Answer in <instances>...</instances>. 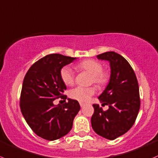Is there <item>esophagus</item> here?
Masks as SVG:
<instances>
[{"label": "esophagus", "instance_id": "esophagus-1", "mask_svg": "<svg viewBox=\"0 0 158 158\" xmlns=\"http://www.w3.org/2000/svg\"><path fill=\"white\" fill-rule=\"evenodd\" d=\"M80 105H81V107H84V105H85V104H84V103H80Z\"/></svg>", "mask_w": 158, "mask_h": 158}]
</instances>
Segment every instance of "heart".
<instances>
[{"mask_svg":"<svg viewBox=\"0 0 158 158\" xmlns=\"http://www.w3.org/2000/svg\"><path fill=\"white\" fill-rule=\"evenodd\" d=\"M77 69L85 71L92 75V82L98 86H103L108 81V74L103 71V65L95 60H86L77 65ZM60 77L64 84L71 86L74 82V71L70 66H65L60 71ZM95 88L93 87H77L70 91L69 94L72 99L80 102H87L94 94Z\"/></svg>","mask_w":158,"mask_h":158,"instance_id":"b5f03b06","label":"heart"}]
</instances>
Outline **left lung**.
<instances>
[{"mask_svg":"<svg viewBox=\"0 0 158 158\" xmlns=\"http://www.w3.org/2000/svg\"><path fill=\"white\" fill-rule=\"evenodd\" d=\"M97 57L110 63L108 84L98 97L101 105H108L109 108L104 111L99 104H93L91 126L98 135L114 140L128 131L135 122L140 104L138 83L130 64L119 54L108 51Z\"/></svg>","mask_w":158,"mask_h":158,"instance_id":"8db88e82","label":"left lung"}]
</instances>
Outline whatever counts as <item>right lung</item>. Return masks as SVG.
<instances>
[{"mask_svg":"<svg viewBox=\"0 0 158 158\" xmlns=\"http://www.w3.org/2000/svg\"><path fill=\"white\" fill-rule=\"evenodd\" d=\"M76 59L60 54H48L30 68L23 81L21 113L33 131L48 140L68 134L81 109L78 101L71 98L63 105L54 104L57 98H67L63 95L67 87L60 77V71Z\"/></svg>","mask_w":158,"mask_h":158,"instance_id":"add662e5","label":"right lung"}]
</instances>
